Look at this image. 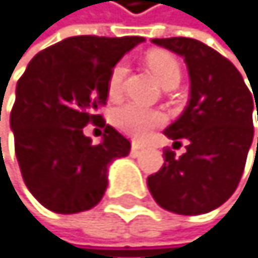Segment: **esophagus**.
<instances>
[{
  "label": "esophagus",
  "instance_id": "1",
  "mask_svg": "<svg viewBox=\"0 0 258 258\" xmlns=\"http://www.w3.org/2000/svg\"><path fill=\"white\" fill-rule=\"evenodd\" d=\"M143 148H145V145H142V143H138V142H133V143H132V151H133V153L142 151Z\"/></svg>",
  "mask_w": 258,
  "mask_h": 258
}]
</instances>
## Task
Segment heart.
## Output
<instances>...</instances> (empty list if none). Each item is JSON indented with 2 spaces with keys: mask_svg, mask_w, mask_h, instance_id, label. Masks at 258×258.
I'll return each instance as SVG.
<instances>
[{
  "mask_svg": "<svg viewBox=\"0 0 258 258\" xmlns=\"http://www.w3.org/2000/svg\"><path fill=\"white\" fill-rule=\"evenodd\" d=\"M148 67L151 72L155 74L163 87L178 80L179 82V64L176 62L173 55L166 52H151L148 55ZM126 74V66L123 62H118L110 72L108 76V84H107V92L110 98H116L121 92V85H123V79ZM112 123L118 128L120 132L135 138H142L148 133L151 128L163 123V115L156 110L145 108L137 103H125V105L116 107L112 115H110Z\"/></svg>",
  "mask_w": 258,
  "mask_h": 258,
  "instance_id": "obj_1",
  "label": "heart"
}]
</instances>
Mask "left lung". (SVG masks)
<instances>
[{"label":"left lung","instance_id":"1","mask_svg":"<svg viewBox=\"0 0 258 258\" xmlns=\"http://www.w3.org/2000/svg\"><path fill=\"white\" fill-rule=\"evenodd\" d=\"M151 42L186 62L189 102L164 135L174 143L186 138L189 145L179 158L164 153L163 168L146 181L148 189L169 212L206 214L232 196L244 173L253 140V105L258 116L257 94L251 95L232 62L204 42L189 37Z\"/></svg>","mask_w":258,"mask_h":258}]
</instances>
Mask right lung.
Instances as JSON below:
<instances>
[{"instance_id":"obj_1","label":"right lung","mask_w":258,"mask_h":258,"mask_svg":"<svg viewBox=\"0 0 258 258\" xmlns=\"http://www.w3.org/2000/svg\"><path fill=\"white\" fill-rule=\"evenodd\" d=\"M145 37L74 36L36 54L16 85L10 126L21 174L44 208L57 214L89 211L108 186V168L130 142L105 126L98 145L84 126L98 123L112 69Z\"/></svg>"}]
</instances>
